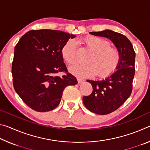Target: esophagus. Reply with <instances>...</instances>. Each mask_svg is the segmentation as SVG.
Masks as SVG:
<instances>
[{
  "label": "esophagus",
  "instance_id": "obj_1",
  "mask_svg": "<svg viewBox=\"0 0 150 150\" xmlns=\"http://www.w3.org/2000/svg\"><path fill=\"white\" fill-rule=\"evenodd\" d=\"M77 81H78V83H79V84H81V83H84V81H85V80H84V79H83L79 78V77H77Z\"/></svg>",
  "mask_w": 150,
  "mask_h": 150
}]
</instances>
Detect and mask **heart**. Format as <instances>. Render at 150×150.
Segmentation results:
<instances>
[{"label": "heart", "mask_w": 150, "mask_h": 150, "mask_svg": "<svg viewBox=\"0 0 150 150\" xmlns=\"http://www.w3.org/2000/svg\"><path fill=\"white\" fill-rule=\"evenodd\" d=\"M83 42L93 52L87 58V63H75L69 67V72L82 77L95 75L98 77H106L112 74L120 61V54L117 48L110 47L108 41L94 35L86 37ZM62 55L68 64L75 62L77 43L74 40H69L65 43L62 49Z\"/></svg>", "instance_id": "b5f03b06"}]
</instances>
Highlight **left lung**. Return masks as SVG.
<instances>
[{
	"label": "left lung",
	"instance_id": "obj_1",
	"mask_svg": "<svg viewBox=\"0 0 150 150\" xmlns=\"http://www.w3.org/2000/svg\"><path fill=\"white\" fill-rule=\"evenodd\" d=\"M89 34L109 39L120 54V63L112 74L102 80H87L93 90L89 96H83L84 105L93 113L105 115L118 109L130 96L136 54L130 40L120 33L105 30Z\"/></svg>",
	"mask_w": 150,
	"mask_h": 150
}]
</instances>
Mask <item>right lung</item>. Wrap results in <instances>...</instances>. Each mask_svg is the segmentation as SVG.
<instances>
[{"instance_id":"add662e5","label":"right lung","mask_w":150,"mask_h":150,"mask_svg":"<svg viewBox=\"0 0 150 150\" xmlns=\"http://www.w3.org/2000/svg\"><path fill=\"white\" fill-rule=\"evenodd\" d=\"M75 35L59 30L43 29L26 32L14 48L12 65L13 85L16 93L33 110H54L69 85L77 84L75 77L67 73L62 49Z\"/></svg>"}]
</instances>
